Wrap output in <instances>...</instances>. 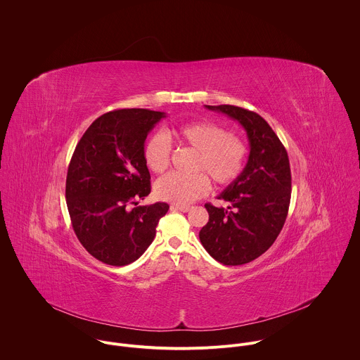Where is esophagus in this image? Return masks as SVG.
Segmentation results:
<instances>
[{
    "instance_id": "34e87169",
    "label": "esophagus",
    "mask_w": 360,
    "mask_h": 360,
    "mask_svg": "<svg viewBox=\"0 0 360 360\" xmlns=\"http://www.w3.org/2000/svg\"><path fill=\"white\" fill-rule=\"evenodd\" d=\"M170 210H173V211H181V212H188L191 208H190L188 205H179V204H173V205L170 207Z\"/></svg>"
}]
</instances>
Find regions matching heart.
<instances>
[{"mask_svg":"<svg viewBox=\"0 0 360 360\" xmlns=\"http://www.w3.org/2000/svg\"><path fill=\"white\" fill-rule=\"evenodd\" d=\"M177 139L195 150L191 174L169 173L155 184L158 198L176 204H187L204 195L210 188L208 177L218 186L235 181L243 172L247 146L244 141L212 121H195L180 125L174 131ZM172 142L165 132H155L143 146V160L156 174L170 165Z\"/></svg>","mask_w":360,"mask_h":360,"instance_id":"obj_1","label":"heart"}]
</instances>
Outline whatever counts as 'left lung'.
<instances>
[{
	"instance_id": "obj_1",
	"label": "left lung",
	"mask_w": 360,
	"mask_h": 360,
	"mask_svg": "<svg viewBox=\"0 0 360 360\" xmlns=\"http://www.w3.org/2000/svg\"><path fill=\"white\" fill-rule=\"evenodd\" d=\"M205 108L238 121L250 143L243 172L218 195L229 207L205 204L210 221L200 231L211 257L225 265H241L265 252L283 228L292 191L289 158L259 115L231 105Z\"/></svg>"
}]
</instances>
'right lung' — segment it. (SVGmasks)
Wrapping results in <instances>:
<instances>
[{"instance_id": "obj_1", "label": "right lung", "mask_w": 360, "mask_h": 360, "mask_svg": "<svg viewBox=\"0 0 360 360\" xmlns=\"http://www.w3.org/2000/svg\"><path fill=\"white\" fill-rule=\"evenodd\" d=\"M163 117V112L148 109L109 112L91 124L71 158L65 198L74 232L108 265L138 259L169 210L166 202L136 207L150 193L145 139Z\"/></svg>"}]
</instances>
